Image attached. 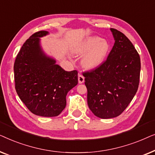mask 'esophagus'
<instances>
[{
    "label": "esophagus",
    "mask_w": 155,
    "mask_h": 155,
    "mask_svg": "<svg viewBox=\"0 0 155 155\" xmlns=\"http://www.w3.org/2000/svg\"><path fill=\"white\" fill-rule=\"evenodd\" d=\"M84 82V76L81 75L80 73H79L78 74V82H79L80 84H82V83H83Z\"/></svg>",
    "instance_id": "34e87169"
}]
</instances>
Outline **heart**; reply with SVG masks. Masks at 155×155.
Wrapping results in <instances>:
<instances>
[{"instance_id": "1", "label": "heart", "mask_w": 155, "mask_h": 155, "mask_svg": "<svg viewBox=\"0 0 155 155\" xmlns=\"http://www.w3.org/2000/svg\"><path fill=\"white\" fill-rule=\"evenodd\" d=\"M109 50V44L98 37H90L80 42L74 48V53L82 55L89 51L82 59V64L87 68H95L105 61Z\"/></svg>"}]
</instances>
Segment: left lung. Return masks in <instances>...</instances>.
Masks as SVG:
<instances>
[{"instance_id":"left-lung-1","label":"left lung","mask_w":155,"mask_h":155,"mask_svg":"<svg viewBox=\"0 0 155 155\" xmlns=\"http://www.w3.org/2000/svg\"><path fill=\"white\" fill-rule=\"evenodd\" d=\"M115 43L99 66L83 72L87 104L97 117L111 118L121 114L136 94L140 58L133 44L117 29L111 28Z\"/></svg>"}]
</instances>
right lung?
Masks as SVG:
<instances>
[{"label": "right lung", "mask_w": 155, "mask_h": 155, "mask_svg": "<svg viewBox=\"0 0 155 155\" xmlns=\"http://www.w3.org/2000/svg\"><path fill=\"white\" fill-rule=\"evenodd\" d=\"M35 32L25 42L14 63L15 87L19 97L31 113L44 117L60 114L66 106L67 93L78 83V71H65L46 57Z\"/></svg>", "instance_id": "1"}]
</instances>
